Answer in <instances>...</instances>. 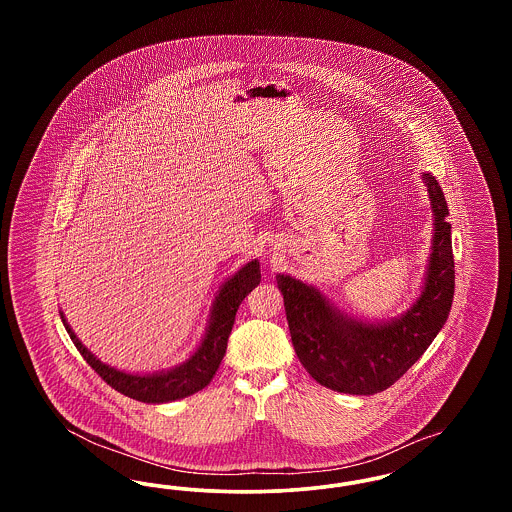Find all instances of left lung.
<instances>
[{
	"mask_svg": "<svg viewBox=\"0 0 512 512\" xmlns=\"http://www.w3.org/2000/svg\"><path fill=\"white\" fill-rule=\"evenodd\" d=\"M422 178L434 211V244L422 293L405 315L382 324L361 322L332 307L317 288L276 276L293 349L320 386L353 395L388 390L422 357L449 317L455 293L449 209L438 180L432 174Z\"/></svg>",
	"mask_w": 512,
	"mask_h": 512,
	"instance_id": "1",
	"label": "left lung"
}]
</instances>
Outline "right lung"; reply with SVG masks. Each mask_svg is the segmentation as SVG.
<instances>
[{
    "label": "right lung",
    "mask_w": 512,
    "mask_h": 512,
    "mask_svg": "<svg viewBox=\"0 0 512 512\" xmlns=\"http://www.w3.org/2000/svg\"><path fill=\"white\" fill-rule=\"evenodd\" d=\"M259 282H261V270H259V261L255 259L240 268L220 288L211 311V322H209L207 334L194 355L186 363L157 374H146V376L126 374L117 368L103 365L82 345V341L76 338L63 313H61V320L76 349L84 357V361L92 366L113 390L142 403H169V401L188 397L195 391L203 390L213 380L220 361L226 353L228 336L232 332L240 303L244 301L247 293L251 292L255 286H259Z\"/></svg>",
    "instance_id": "add662e5"
}]
</instances>
